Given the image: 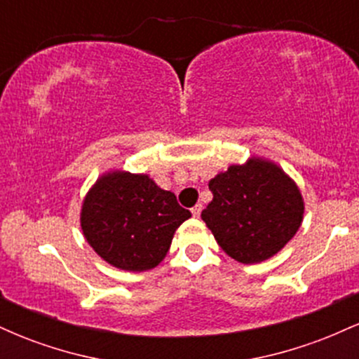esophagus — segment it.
I'll use <instances>...</instances> for the list:
<instances>
[{
    "label": "esophagus",
    "mask_w": 359,
    "mask_h": 359,
    "mask_svg": "<svg viewBox=\"0 0 359 359\" xmlns=\"http://www.w3.org/2000/svg\"><path fill=\"white\" fill-rule=\"evenodd\" d=\"M201 211H203V205L196 204V205H194V208H192V216H194V217H199V216H201Z\"/></svg>",
    "instance_id": "34e87169"
}]
</instances>
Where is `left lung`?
<instances>
[{
  "mask_svg": "<svg viewBox=\"0 0 359 359\" xmlns=\"http://www.w3.org/2000/svg\"><path fill=\"white\" fill-rule=\"evenodd\" d=\"M209 191L212 201L201 217L224 253L245 265L277 255L302 224V194L270 160L231 165L209 180Z\"/></svg>",
  "mask_w": 359,
  "mask_h": 359,
  "instance_id": "obj_1",
  "label": "left lung"
}]
</instances>
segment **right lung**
<instances>
[{"instance_id":"obj_1","label":"right lung","mask_w":359,"mask_h":359,"mask_svg":"<svg viewBox=\"0 0 359 359\" xmlns=\"http://www.w3.org/2000/svg\"><path fill=\"white\" fill-rule=\"evenodd\" d=\"M192 214L145 174L113 170L84 197L81 228L100 257L119 270H151L165 258L175 229Z\"/></svg>"}]
</instances>
